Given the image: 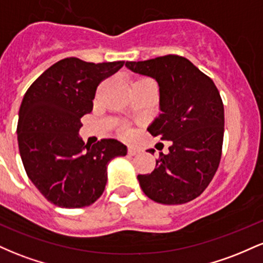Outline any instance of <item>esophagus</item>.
I'll list each match as a JSON object with an SVG mask.
<instances>
[{"instance_id":"34e87169","label":"esophagus","mask_w":263,"mask_h":263,"mask_svg":"<svg viewBox=\"0 0 263 263\" xmlns=\"http://www.w3.org/2000/svg\"><path fill=\"white\" fill-rule=\"evenodd\" d=\"M140 152L141 151L138 148H136V147H128V155L129 156H136V155H138Z\"/></svg>"}]
</instances>
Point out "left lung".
Here are the masks:
<instances>
[{"label":"left lung","instance_id":"1","mask_svg":"<svg viewBox=\"0 0 263 263\" xmlns=\"http://www.w3.org/2000/svg\"><path fill=\"white\" fill-rule=\"evenodd\" d=\"M126 66L158 83L161 114L147 131L172 141L170 152L159 153L155 171L137 177L141 189L157 203H188L209 185L221 158L224 105L219 90L179 55L126 62Z\"/></svg>","mask_w":263,"mask_h":263}]
</instances>
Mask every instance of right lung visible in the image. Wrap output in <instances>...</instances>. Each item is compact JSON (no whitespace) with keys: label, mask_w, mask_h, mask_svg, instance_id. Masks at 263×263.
I'll use <instances>...</instances> for the list:
<instances>
[{"label":"right lung","mask_w":263,"mask_h":263,"mask_svg":"<svg viewBox=\"0 0 263 263\" xmlns=\"http://www.w3.org/2000/svg\"><path fill=\"white\" fill-rule=\"evenodd\" d=\"M123 64L62 59L23 96L17 125L21 158L35 188L57 206L95 203L105 190L108 163L127 155V147L115 138L87 146L79 136L80 119L92 111L98 85Z\"/></svg>","instance_id":"add662e5"}]
</instances>
